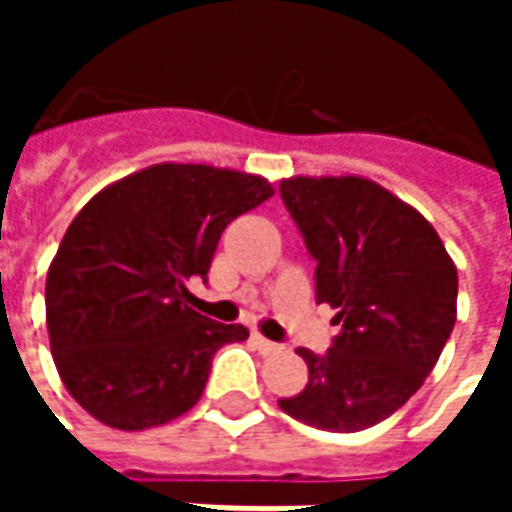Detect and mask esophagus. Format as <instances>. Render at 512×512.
I'll list each match as a JSON object with an SVG mask.
<instances>
[{
  "label": "esophagus",
  "mask_w": 512,
  "mask_h": 512,
  "mask_svg": "<svg viewBox=\"0 0 512 512\" xmlns=\"http://www.w3.org/2000/svg\"><path fill=\"white\" fill-rule=\"evenodd\" d=\"M252 343H255V348L260 351V354H279L282 351V345L271 343V340H266L263 334H252Z\"/></svg>",
  "instance_id": "34e87169"
}]
</instances>
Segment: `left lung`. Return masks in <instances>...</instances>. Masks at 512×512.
<instances>
[{
  "instance_id": "left-lung-1",
  "label": "left lung",
  "mask_w": 512,
  "mask_h": 512,
  "mask_svg": "<svg viewBox=\"0 0 512 512\" xmlns=\"http://www.w3.org/2000/svg\"><path fill=\"white\" fill-rule=\"evenodd\" d=\"M282 200L318 260V301L343 332L323 356L299 348L310 381L279 408L312 428L356 433L425 384L458 315V268L433 224L359 175H296Z\"/></svg>"
}]
</instances>
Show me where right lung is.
I'll return each instance as SVG.
<instances>
[{
	"label": "right lung",
	"mask_w": 512,
	"mask_h": 512,
	"mask_svg": "<svg viewBox=\"0 0 512 512\" xmlns=\"http://www.w3.org/2000/svg\"><path fill=\"white\" fill-rule=\"evenodd\" d=\"M274 197L263 175L153 164L76 213L46 274L54 365L79 406L117 430L167 425L202 397L213 354L249 329L189 307L224 227Z\"/></svg>",
	"instance_id": "right-lung-1"
}]
</instances>
